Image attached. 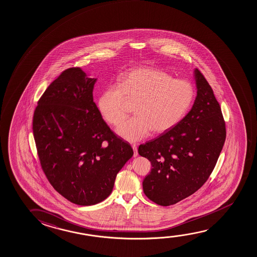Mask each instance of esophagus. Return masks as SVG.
<instances>
[{
	"instance_id": "34e87169",
	"label": "esophagus",
	"mask_w": 257,
	"mask_h": 257,
	"mask_svg": "<svg viewBox=\"0 0 257 257\" xmlns=\"http://www.w3.org/2000/svg\"><path fill=\"white\" fill-rule=\"evenodd\" d=\"M132 147H133V149H134V157H138V156H139L138 148H137V145H135V144H133V145H132Z\"/></svg>"
}]
</instances>
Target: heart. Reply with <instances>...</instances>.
<instances>
[{
    "label": "heart",
    "instance_id": "1",
    "mask_svg": "<svg viewBox=\"0 0 257 257\" xmlns=\"http://www.w3.org/2000/svg\"><path fill=\"white\" fill-rule=\"evenodd\" d=\"M195 91L190 82L174 79L164 71L142 68L128 72L118 86L100 94L98 106L108 123L118 124L125 118L128 100L136 102L135 115L116 128V134L136 142L156 133L169 131L185 116L193 104Z\"/></svg>",
    "mask_w": 257,
    "mask_h": 257
}]
</instances>
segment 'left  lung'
<instances>
[{"label": "left lung", "instance_id": "1", "mask_svg": "<svg viewBox=\"0 0 257 257\" xmlns=\"http://www.w3.org/2000/svg\"><path fill=\"white\" fill-rule=\"evenodd\" d=\"M197 94L186 116L157 139L139 147L151 162L142 186L144 194L161 206L175 204L201 188L211 174L223 149L226 132L219 103L197 69Z\"/></svg>", "mask_w": 257, "mask_h": 257}]
</instances>
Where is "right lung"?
Masks as SVG:
<instances>
[{
	"label": "right lung",
	"instance_id": "add662e5",
	"mask_svg": "<svg viewBox=\"0 0 257 257\" xmlns=\"http://www.w3.org/2000/svg\"><path fill=\"white\" fill-rule=\"evenodd\" d=\"M96 81L79 68L65 70L38 101L33 120L38 155L49 182L81 206L104 201L134 155L93 101Z\"/></svg>",
	"mask_w": 257,
	"mask_h": 257
}]
</instances>
